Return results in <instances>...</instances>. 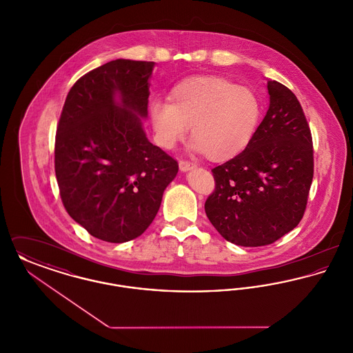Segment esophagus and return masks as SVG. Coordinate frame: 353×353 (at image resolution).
<instances>
[{"label":"esophagus","mask_w":353,"mask_h":353,"mask_svg":"<svg viewBox=\"0 0 353 353\" xmlns=\"http://www.w3.org/2000/svg\"><path fill=\"white\" fill-rule=\"evenodd\" d=\"M179 165H180V169H181L183 172H188V170H190V169L197 168V164L190 163V161H186V160H181Z\"/></svg>","instance_id":"esophagus-1"}]
</instances>
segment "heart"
Masks as SVG:
<instances>
[{"mask_svg":"<svg viewBox=\"0 0 353 353\" xmlns=\"http://www.w3.org/2000/svg\"><path fill=\"white\" fill-rule=\"evenodd\" d=\"M150 117L161 147L173 148L192 127L193 150L221 163L239 154L252 141L261 119V101L250 88L222 77H193L172 88L169 103L153 101Z\"/></svg>","mask_w":353,"mask_h":353,"instance_id":"heart-1","label":"heart"}]
</instances>
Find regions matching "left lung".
<instances>
[{
	"label": "left lung",
	"instance_id": "8db88e82",
	"mask_svg": "<svg viewBox=\"0 0 353 353\" xmlns=\"http://www.w3.org/2000/svg\"><path fill=\"white\" fill-rule=\"evenodd\" d=\"M270 105L245 151L213 172L205 213L226 241L266 246L301 222L314 177L312 136L295 94L268 82Z\"/></svg>",
	"mask_w": 353,
	"mask_h": 353
}]
</instances>
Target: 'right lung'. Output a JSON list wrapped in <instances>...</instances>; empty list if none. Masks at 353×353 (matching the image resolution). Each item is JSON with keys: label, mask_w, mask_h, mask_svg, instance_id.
Wrapping results in <instances>:
<instances>
[{"label": "right lung", "mask_w": 353, "mask_h": 353, "mask_svg": "<svg viewBox=\"0 0 353 353\" xmlns=\"http://www.w3.org/2000/svg\"><path fill=\"white\" fill-rule=\"evenodd\" d=\"M154 62L117 59L68 91L55 136V176L70 217L98 239L123 243L156 217L177 161L147 139Z\"/></svg>", "instance_id": "add662e5"}]
</instances>
